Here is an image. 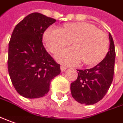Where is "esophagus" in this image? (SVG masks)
<instances>
[{"instance_id":"esophagus-1","label":"esophagus","mask_w":123,"mask_h":123,"mask_svg":"<svg viewBox=\"0 0 123 123\" xmlns=\"http://www.w3.org/2000/svg\"><path fill=\"white\" fill-rule=\"evenodd\" d=\"M66 69H67V67H66V66L61 65V72H65V71L66 70Z\"/></svg>"}]
</instances>
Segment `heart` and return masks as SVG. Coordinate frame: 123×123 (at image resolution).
Instances as JSON below:
<instances>
[{
    "label": "heart",
    "instance_id": "heart-1",
    "mask_svg": "<svg viewBox=\"0 0 123 123\" xmlns=\"http://www.w3.org/2000/svg\"><path fill=\"white\" fill-rule=\"evenodd\" d=\"M49 50L56 54L72 41L74 47L64 49L57 55L61 62L76 65L81 61L93 65L100 62L109 49L107 34L95 25L87 23H75L65 25L63 30L49 27L43 35Z\"/></svg>",
    "mask_w": 123,
    "mask_h": 123
}]
</instances>
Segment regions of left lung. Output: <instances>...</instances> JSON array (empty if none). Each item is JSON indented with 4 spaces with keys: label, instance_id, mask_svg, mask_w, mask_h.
I'll list each match as a JSON object with an SVG mask.
<instances>
[{
    "label": "left lung",
    "instance_id": "1",
    "mask_svg": "<svg viewBox=\"0 0 123 123\" xmlns=\"http://www.w3.org/2000/svg\"><path fill=\"white\" fill-rule=\"evenodd\" d=\"M110 51L97 65L87 69H77L78 77L71 83L72 97L86 105L100 101L108 92L114 74L116 51L114 40L109 34Z\"/></svg>",
    "mask_w": 123,
    "mask_h": 123
}]
</instances>
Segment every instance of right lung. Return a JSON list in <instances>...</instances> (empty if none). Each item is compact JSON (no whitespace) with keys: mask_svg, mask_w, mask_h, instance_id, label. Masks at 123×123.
Instances as JSON below:
<instances>
[{"mask_svg":"<svg viewBox=\"0 0 123 123\" xmlns=\"http://www.w3.org/2000/svg\"><path fill=\"white\" fill-rule=\"evenodd\" d=\"M56 21L40 13H30L16 25L11 36L9 74L16 92L25 98L44 96L51 80L61 73V65L43 44L44 32Z\"/></svg>","mask_w":123,"mask_h":123,"instance_id":"add662e5","label":"right lung"}]
</instances>
